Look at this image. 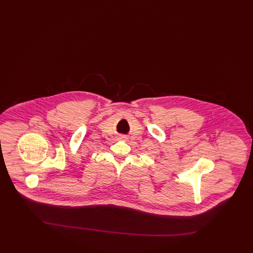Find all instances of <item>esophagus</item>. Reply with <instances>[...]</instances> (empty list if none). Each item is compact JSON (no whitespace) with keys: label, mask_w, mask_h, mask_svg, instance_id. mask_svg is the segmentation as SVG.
Segmentation results:
<instances>
[{"label":"esophagus","mask_w":253,"mask_h":253,"mask_svg":"<svg viewBox=\"0 0 253 253\" xmlns=\"http://www.w3.org/2000/svg\"><path fill=\"white\" fill-rule=\"evenodd\" d=\"M121 139H126V136L125 135H121Z\"/></svg>","instance_id":"obj_1"}]
</instances>
